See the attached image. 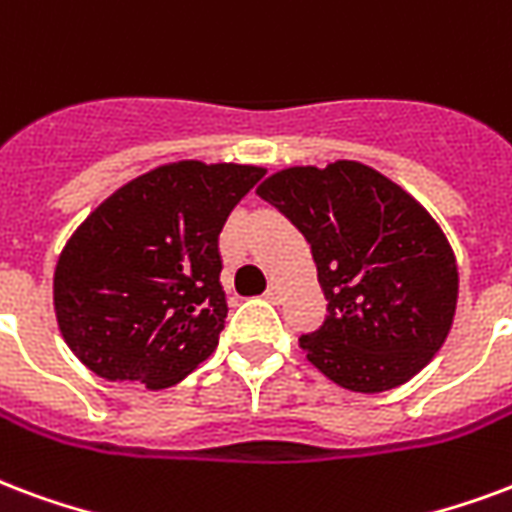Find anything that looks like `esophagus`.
I'll list each match as a JSON object with an SVG mask.
<instances>
[{"label": "esophagus", "instance_id": "34e87169", "mask_svg": "<svg viewBox=\"0 0 512 512\" xmlns=\"http://www.w3.org/2000/svg\"><path fill=\"white\" fill-rule=\"evenodd\" d=\"M266 301H271V304H282V290L276 285H271L266 290Z\"/></svg>", "mask_w": 512, "mask_h": 512}]
</instances>
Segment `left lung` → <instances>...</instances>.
Masks as SVG:
<instances>
[{
	"label": "left lung",
	"instance_id": "obj_1",
	"mask_svg": "<svg viewBox=\"0 0 512 512\" xmlns=\"http://www.w3.org/2000/svg\"><path fill=\"white\" fill-rule=\"evenodd\" d=\"M257 195L312 246L328 314L298 344L355 393L399 388L434 358L453 325L456 255L426 208L369 165L285 168Z\"/></svg>",
	"mask_w": 512,
	"mask_h": 512
}]
</instances>
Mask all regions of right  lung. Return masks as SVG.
<instances>
[{
	"label": "right lung",
	"instance_id": "right-lung-1",
	"mask_svg": "<svg viewBox=\"0 0 512 512\" xmlns=\"http://www.w3.org/2000/svg\"><path fill=\"white\" fill-rule=\"evenodd\" d=\"M266 170L181 160L127 181L75 230L54 274L56 323L105 380L170 388L217 350L219 233Z\"/></svg>",
	"mask_w": 512,
	"mask_h": 512
}]
</instances>
